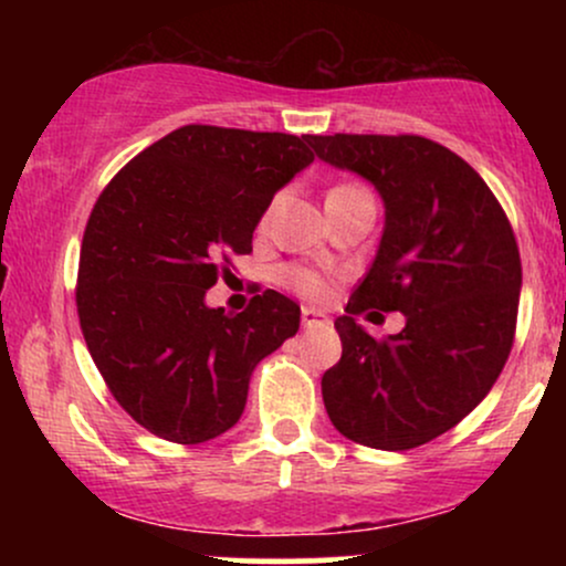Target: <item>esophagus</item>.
I'll return each mask as SVG.
<instances>
[{"label": "esophagus", "mask_w": 566, "mask_h": 566, "mask_svg": "<svg viewBox=\"0 0 566 566\" xmlns=\"http://www.w3.org/2000/svg\"><path fill=\"white\" fill-rule=\"evenodd\" d=\"M329 324V316L324 314V311H316V308H303V327H327Z\"/></svg>", "instance_id": "esophagus-1"}]
</instances>
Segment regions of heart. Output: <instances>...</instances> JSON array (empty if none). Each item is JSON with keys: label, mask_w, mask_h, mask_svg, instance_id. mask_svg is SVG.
Instances as JSON below:
<instances>
[{"label": "heart", "mask_w": 566, "mask_h": 566, "mask_svg": "<svg viewBox=\"0 0 566 566\" xmlns=\"http://www.w3.org/2000/svg\"><path fill=\"white\" fill-rule=\"evenodd\" d=\"M348 188H359V186H337L335 191H348ZM287 282L295 287L301 295L305 297H314V301H319V297H324V292H327V287H324V282L319 276L314 274V271H303V269H295L290 271L287 274Z\"/></svg>", "instance_id": "heart-1"}]
</instances>
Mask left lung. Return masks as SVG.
<instances>
[{
    "instance_id": "1",
    "label": "left lung",
    "mask_w": 566,
    "mask_h": 566,
    "mask_svg": "<svg viewBox=\"0 0 566 566\" xmlns=\"http://www.w3.org/2000/svg\"><path fill=\"white\" fill-rule=\"evenodd\" d=\"M316 157L382 199V237L337 316L343 356L322 378L329 420L373 450H412L458 426L495 386L516 329L522 261L503 207L469 161L420 135H308ZM401 310L375 342L353 316Z\"/></svg>"
}]
</instances>
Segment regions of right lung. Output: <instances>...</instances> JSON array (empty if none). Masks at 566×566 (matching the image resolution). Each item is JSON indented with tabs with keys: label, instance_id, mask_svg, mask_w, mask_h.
I'll list each match as a JSON object with an SVG mask.
<instances>
[{
	"label": "right lung",
	"instance_id": "obj_1",
	"mask_svg": "<svg viewBox=\"0 0 566 566\" xmlns=\"http://www.w3.org/2000/svg\"><path fill=\"white\" fill-rule=\"evenodd\" d=\"M308 135L188 125L116 172L80 255L82 335L114 399L159 439L210 441L237 426L250 378L301 327L265 290L242 314L207 305L220 261L252 252L279 188L314 161Z\"/></svg>",
	"mask_w": 566,
	"mask_h": 566
}]
</instances>
